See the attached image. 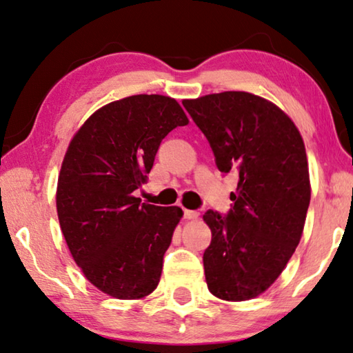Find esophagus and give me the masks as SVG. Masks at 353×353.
<instances>
[{
    "mask_svg": "<svg viewBox=\"0 0 353 353\" xmlns=\"http://www.w3.org/2000/svg\"><path fill=\"white\" fill-rule=\"evenodd\" d=\"M183 217H185L187 220H194V219L199 217V212H198V210L185 209V210H183Z\"/></svg>",
    "mask_w": 353,
    "mask_h": 353,
    "instance_id": "34e87169",
    "label": "esophagus"
}]
</instances>
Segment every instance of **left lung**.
<instances>
[{"label": "left lung", "instance_id": "obj_1", "mask_svg": "<svg viewBox=\"0 0 353 353\" xmlns=\"http://www.w3.org/2000/svg\"><path fill=\"white\" fill-rule=\"evenodd\" d=\"M222 172H238L227 217L203 215L212 241L203 255L209 292L225 301L265 293L301 239L311 201L306 149L293 120L247 92L183 99Z\"/></svg>", "mask_w": 353, "mask_h": 353}]
</instances>
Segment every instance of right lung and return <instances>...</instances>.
<instances>
[{
    "mask_svg": "<svg viewBox=\"0 0 353 353\" xmlns=\"http://www.w3.org/2000/svg\"><path fill=\"white\" fill-rule=\"evenodd\" d=\"M188 117L174 98L133 94L106 104L72 136L57 183V214L76 265L99 292L143 299L182 219L177 206L141 203L160 143Z\"/></svg>",
    "mask_w": 353,
    "mask_h": 353,
    "instance_id": "right-lung-1",
    "label": "right lung"
}]
</instances>
